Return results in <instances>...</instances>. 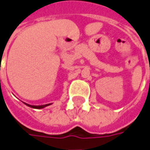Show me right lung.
<instances>
[{
	"label": "right lung",
	"instance_id": "right-lung-1",
	"mask_svg": "<svg viewBox=\"0 0 150 150\" xmlns=\"http://www.w3.org/2000/svg\"><path fill=\"white\" fill-rule=\"evenodd\" d=\"M25 105H28V106H30V107H32V108H35V109H42V108L46 107V106L51 105V104L49 103V104H45V105H29V104L25 103Z\"/></svg>",
	"mask_w": 150,
	"mask_h": 150
}]
</instances>
